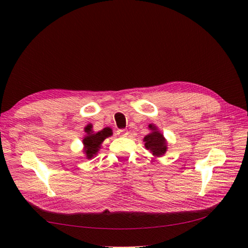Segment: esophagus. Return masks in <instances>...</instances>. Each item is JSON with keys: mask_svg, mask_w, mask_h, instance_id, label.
<instances>
[{"mask_svg": "<svg viewBox=\"0 0 248 248\" xmlns=\"http://www.w3.org/2000/svg\"><path fill=\"white\" fill-rule=\"evenodd\" d=\"M117 134L120 137H127V136H128V131L125 130V129H118Z\"/></svg>", "mask_w": 248, "mask_h": 248, "instance_id": "esophagus-1", "label": "esophagus"}]
</instances>
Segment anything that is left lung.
Instances as JSON below:
<instances>
[{
	"mask_svg": "<svg viewBox=\"0 0 248 248\" xmlns=\"http://www.w3.org/2000/svg\"><path fill=\"white\" fill-rule=\"evenodd\" d=\"M149 128L151 132L144 138L145 147L147 150H150V152L154 156L160 157L167 152V140L164 139L163 134L158 131L155 125L149 124Z\"/></svg>",
	"mask_w": 248,
	"mask_h": 248,
	"instance_id": "obj_1",
	"label": "left lung"
}]
</instances>
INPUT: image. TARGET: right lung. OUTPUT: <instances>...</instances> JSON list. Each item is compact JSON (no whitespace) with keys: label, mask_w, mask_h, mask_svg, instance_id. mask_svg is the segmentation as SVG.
Segmentation results:
<instances>
[{"label":"right lung","mask_w":248,"mask_h":248,"mask_svg":"<svg viewBox=\"0 0 248 248\" xmlns=\"http://www.w3.org/2000/svg\"><path fill=\"white\" fill-rule=\"evenodd\" d=\"M85 131L87 132V134L84 138V140H82V144H84V152L86 154L87 158L91 159L92 157H94L97 154V152L99 151L102 141L107 138H109L112 134V132L109 127H107V128H103L102 130L94 133L92 130L91 124L87 125Z\"/></svg>","instance_id":"obj_1"}]
</instances>
